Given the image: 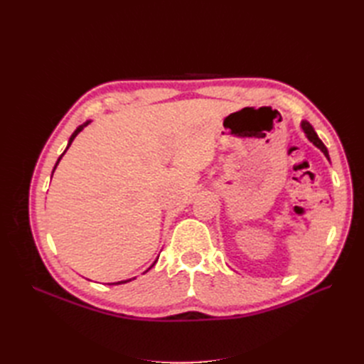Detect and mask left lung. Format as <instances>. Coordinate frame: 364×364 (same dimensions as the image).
Returning <instances> with one entry per match:
<instances>
[{"mask_svg":"<svg viewBox=\"0 0 364 364\" xmlns=\"http://www.w3.org/2000/svg\"><path fill=\"white\" fill-rule=\"evenodd\" d=\"M301 127H302V130H304V134H305V136L308 138V141L310 142H313V144L317 147V149H321V151L323 153V155L326 156V159L329 161V155H328V149L325 147V144L323 142L321 141V138L317 136V134H316V130L313 129V126L308 123V121H302L301 123Z\"/></svg>","mask_w":364,"mask_h":364,"instance_id":"obj_1","label":"left lung"}]
</instances>
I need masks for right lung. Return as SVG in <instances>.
Returning <instances> with one entry per match:
<instances>
[{"label": "right lung", "instance_id": "right-lung-1", "mask_svg": "<svg viewBox=\"0 0 364 364\" xmlns=\"http://www.w3.org/2000/svg\"><path fill=\"white\" fill-rule=\"evenodd\" d=\"M90 123H91V121H86V123H83V124H82V126H79V127H77V129H75V130H74V134H73V135H71V138H70V141H68V146H67V149H65V151H63V153H62V155H60V156H59V159H58V162H56V165H54V168H53V173H54V170H56V167H58V164H59V162H60V159H62V156H63V155H65V153H67V150H68V149H70V146H71V142H73V141H74V138H75V136H77V135H79V134H80V132H82V130H83V129H85V127H86V126H87V124H90ZM51 176H53V174H51ZM156 261H158V258H156V259H155V262H156ZM155 262H153V264H151V266H150V267H149V269H147V270H146V272H149V270H150V269H151V267H153V266H155ZM146 272H144V273H146ZM132 279H135V278H130V279H126V281H118V282H112V284H126V282H129V281H132Z\"/></svg>", "mask_w": 364, "mask_h": 364}]
</instances>
